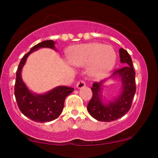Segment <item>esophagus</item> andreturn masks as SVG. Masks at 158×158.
<instances>
[{
    "label": "esophagus",
    "instance_id": "esophagus-1",
    "mask_svg": "<svg viewBox=\"0 0 158 158\" xmlns=\"http://www.w3.org/2000/svg\"><path fill=\"white\" fill-rule=\"evenodd\" d=\"M85 82L83 80H79L77 84V88H79H79H82L83 87H85Z\"/></svg>",
    "mask_w": 158,
    "mask_h": 158
}]
</instances>
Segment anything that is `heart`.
Listing matches in <instances>:
<instances>
[{
    "instance_id": "b5f03b06",
    "label": "heart",
    "mask_w": 158,
    "mask_h": 158,
    "mask_svg": "<svg viewBox=\"0 0 158 158\" xmlns=\"http://www.w3.org/2000/svg\"><path fill=\"white\" fill-rule=\"evenodd\" d=\"M68 59L78 67L88 65V72L97 78L105 77L113 69L117 60L115 50L109 45L90 43L74 47L70 50Z\"/></svg>"
}]
</instances>
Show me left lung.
I'll return each instance as SVG.
<instances>
[{
	"instance_id": "8db88e82",
	"label": "left lung",
	"mask_w": 158,
	"mask_h": 158,
	"mask_svg": "<svg viewBox=\"0 0 158 158\" xmlns=\"http://www.w3.org/2000/svg\"><path fill=\"white\" fill-rule=\"evenodd\" d=\"M119 57L120 61L126 64L122 68L114 70L112 77H119L123 83V91L115 101L110 102L108 105L102 102L100 97V82H94L91 88V99L88 102V111L94 119L102 122H110L117 120L123 117L131 107L132 100L136 92L135 71L134 70L131 58L128 52L124 49L120 48Z\"/></svg>"
}]
</instances>
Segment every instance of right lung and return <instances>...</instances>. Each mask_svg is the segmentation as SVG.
Instances as JSON below:
<instances>
[{"label":"right lung","mask_w":158,"mask_h":158,"mask_svg":"<svg viewBox=\"0 0 158 158\" xmlns=\"http://www.w3.org/2000/svg\"><path fill=\"white\" fill-rule=\"evenodd\" d=\"M54 44L53 41L48 40L32 47L30 51L25 54L20 61L16 72L14 93L18 106L23 115L35 122H50L58 118L64 108L65 98L74 90L70 87L59 86L44 95H37L32 94L27 89L21 79V70L28 56L39 48L55 49Z\"/></svg>","instance_id":"right-lung-1"}]
</instances>
